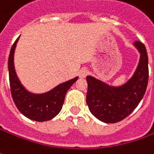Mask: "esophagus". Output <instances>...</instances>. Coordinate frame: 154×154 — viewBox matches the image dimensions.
Here are the masks:
<instances>
[{
	"label": "esophagus",
	"instance_id": "1",
	"mask_svg": "<svg viewBox=\"0 0 154 154\" xmlns=\"http://www.w3.org/2000/svg\"><path fill=\"white\" fill-rule=\"evenodd\" d=\"M88 73H89L88 70H87L86 68H83V69H81V70H79L78 75H79V77H80V78H84V77L88 75Z\"/></svg>",
	"mask_w": 154,
	"mask_h": 154
}]
</instances>
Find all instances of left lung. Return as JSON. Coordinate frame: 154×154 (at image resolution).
Returning a JSON list of instances; mask_svg holds the SVG:
<instances>
[{
	"label": "left lung",
	"instance_id": "obj_1",
	"mask_svg": "<svg viewBox=\"0 0 154 154\" xmlns=\"http://www.w3.org/2000/svg\"><path fill=\"white\" fill-rule=\"evenodd\" d=\"M134 45L140 56L133 77L121 86H111L87 76L86 103L91 114L105 123H116L128 116L141 101L148 83V57L143 43Z\"/></svg>",
	"mask_w": 154,
	"mask_h": 154
}]
</instances>
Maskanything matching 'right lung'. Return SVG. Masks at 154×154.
Here are the masks:
<instances>
[{"label":"right lung","instance_id":"obj_1","mask_svg":"<svg viewBox=\"0 0 154 154\" xmlns=\"http://www.w3.org/2000/svg\"><path fill=\"white\" fill-rule=\"evenodd\" d=\"M19 38L14 43L8 57L9 83L13 100L17 109L26 117L36 122H45L54 118L60 112L64 104L66 92L78 77L70 79L43 94H33L25 89L17 77L14 55Z\"/></svg>","mask_w":154,"mask_h":154}]
</instances>
